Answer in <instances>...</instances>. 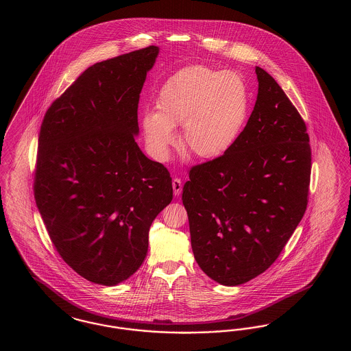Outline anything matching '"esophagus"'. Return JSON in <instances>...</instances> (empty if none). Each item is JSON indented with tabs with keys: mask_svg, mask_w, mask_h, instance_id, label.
Wrapping results in <instances>:
<instances>
[{
	"mask_svg": "<svg viewBox=\"0 0 351 351\" xmlns=\"http://www.w3.org/2000/svg\"><path fill=\"white\" fill-rule=\"evenodd\" d=\"M172 188H173V193H175V196H179V195L182 193L183 183H182V180H180L179 178H175V179L172 180Z\"/></svg>",
	"mask_w": 351,
	"mask_h": 351,
	"instance_id": "34e87169",
	"label": "esophagus"
}]
</instances>
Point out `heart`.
<instances>
[{"mask_svg":"<svg viewBox=\"0 0 351 351\" xmlns=\"http://www.w3.org/2000/svg\"><path fill=\"white\" fill-rule=\"evenodd\" d=\"M155 109L142 117L145 142L155 159H167L176 143L173 129L182 126L184 149L213 160L232 150L243 133L250 118V88L239 72L193 64L162 85Z\"/></svg>","mask_w":351,"mask_h":351,"instance_id":"b5f03b06","label":"heart"}]
</instances>
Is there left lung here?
<instances>
[{"instance_id": "obj_1", "label": "left lung", "mask_w": 351, "mask_h": 351, "mask_svg": "<svg viewBox=\"0 0 351 351\" xmlns=\"http://www.w3.org/2000/svg\"><path fill=\"white\" fill-rule=\"evenodd\" d=\"M255 72L256 102L239 141L191 168L182 196L196 262L229 287L278 259L305 213L311 183L305 122L275 79Z\"/></svg>"}]
</instances>
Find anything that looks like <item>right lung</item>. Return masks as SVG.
Instances as JSON below:
<instances>
[{
  "instance_id": "1",
  "label": "right lung",
  "mask_w": 351,
  "mask_h": 351,
  "mask_svg": "<svg viewBox=\"0 0 351 351\" xmlns=\"http://www.w3.org/2000/svg\"><path fill=\"white\" fill-rule=\"evenodd\" d=\"M159 53L133 51L85 69L51 104L34 196L53 247L84 279L116 285L141 267L172 179L135 142L139 95Z\"/></svg>"
}]
</instances>
